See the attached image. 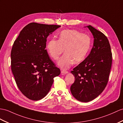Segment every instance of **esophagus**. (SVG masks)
<instances>
[{"mask_svg": "<svg viewBox=\"0 0 123 123\" xmlns=\"http://www.w3.org/2000/svg\"><path fill=\"white\" fill-rule=\"evenodd\" d=\"M61 73L62 74H66L68 73V71H66V70H62L61 71Z\"/></svg>", "mask_w": 123, "mask_h": 123, "instance_id": "1", "label": "esophagus"}]
</instances>
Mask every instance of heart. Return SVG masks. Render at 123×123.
I'll return each mask as SVG.
<instances>
[{"mask_svg": "<svg viewBox=\"0 0 123 123\" xmlns=\"http://www.w3.org/2000/svg\"><path fill=\"white\" fill-rule=\"evenodd\" d=\"M91 39L88 35L74 30L61 32L58 40L51 39L47 44L46 49L49 56L57 61L65 49V54L59 59L58 65L66 69L75 63L84 60L91 47Z\"/></svg>", "mask_w": 123, "mask_h": 123, "instance_id": "obj_1", "label": "heart"}]
</instances>
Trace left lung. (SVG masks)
I'll use <instances>...</instances> for the list:
<instances>
[{
    "label": "left lung",
    "mask_w": 123,
    "mask_h": 123,
    "mask_svg": "<svg viewBox=\"0 0 123 123\" xmlns=\"http://www.w3.org/2000/svg\"><path fill=\"white\" fill-rule=\"evenodd\" d=\"M94 37L90 54L71 73L75 81L70 86L72 95L83 102L98 97L108 82L112 62L109 41L103 33L91 25L87 26Z\"/></svg>",
    "instance_id": "left-lung-1"
}]
</instances>
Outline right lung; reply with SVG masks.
<instances>
[{
  "mask_svg": "<svg viewBox=\"0 0 123 123\" xmlns=\"http://www.w3.org/2000/svg\"><path fill=\"white\" fill-rule=\"evenodd\" d=\"M58 25L32 22L21 31L11 52V68L22 94L37 101L49 92L54 78L61 74L45 49L47 37Z\"/></svg>",
  "mask_w": 123,
  "mask_h": 123,
  "instance_id": "obj_1",
  "label": "right lung"
}]
</instances>
